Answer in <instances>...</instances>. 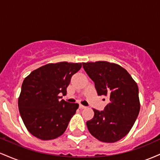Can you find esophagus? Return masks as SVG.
Wrapping results in <instances>:
<instances>
[{"label": "esophagus", "mask_w": 160, "mask_h": 160, "mask_svg": "<svg viewBox=\"0 0 160 160\" xmlns=\"http://www.w3.org/2000/svg\"><path fill=\"white\" fill-rule=\"evenodd\" d=\"M86 108V106L82 105V104H80V105H79V108H80V109H85Z\"/></svg>", "instance_id": "esophagus-1"}]
</instances>
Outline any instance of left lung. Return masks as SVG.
Segmentation results:
<instances>
[{"instance_id": "8db88e82", "label": "left lung", "mask_w": 160, "mask_h": 160, "mask_svg": "<svg viewBox=\"0 0 160 160\" xmlns=\"http://www.w3.org/2000/svg\"><path fill=\"white\" fill-rule=\"evenodd\" d=\"M94 82L98 95L109 98L103 111H94V117L86 122L92 136L106 143H113L126 136L135 123L140 102L138 87L126 69L108 62L82 63Z\"/></svg>"}]
</instances>
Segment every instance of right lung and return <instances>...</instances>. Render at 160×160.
<instances>
[{
	"mask_svg": "<svg viewBox=\"0 0 160 160\" xmlns=\"http://www.w3.org/2000/svg\"><path fill=\"white\" fill-rule=\"evenodd\" d=\"M81 63L47 64L32 71L24 80L18 106L24 124L32 135L51 140L65 132L79 104L62 99Z\"/></svg>",
	"mask_w": 160,
	"mask_h": 160,
	"instance_id": "right-lung-1",
	"label": "right lung"
}]
</instances>
